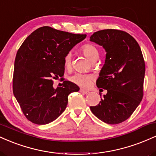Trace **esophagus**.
Wrapping results in <instances>:
<instances>
[{
    "label": "esophagus",
    "instance_id": "esophagus-1",
    "mask_svg": "<svg viewBox=\"0 0 156 156\" xmlns=\"http://www.w3.org/2000/svg\"><path fill=\"white\" fill-rule=\"evenodd\" d=\"M80 92L81 93H83V94H89V92L87 90H85V89H80Z\"/></svg>",
    "mask_w": 156,
    "mask_h": 156
}]
</instances>
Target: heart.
<instances>
[{
  "instance_id": "heart-1",
  "label": "heart",
  "mask_w": 156,
  "mask_h": 156,
  "mask_svg": "<svg viewBox=\"0 0 156 156\" xmlns=\"http://www.w3.org/2000/svg\"><path fill=\"white\" fill-rule=\"evenodd\" d=\"M80 51L91 62H94L99 57V51L94 44L87 43L83 44L80 48ZM64 65L66 69H69L72 66V54L67 53L64 57ZM94 77L89 74H82V73H76L69 77V80L76 85L83 88H89L92 85Z\"/></svg>"
}]
</instances>
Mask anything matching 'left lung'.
<instances>
[{
  "instance_id": "1",
  "label": "left lung",
  "mask_w": 156,
  "mask_h": 156,
  "mask_svg": "<svg viewBox=\"0 0 156 156\" xmlns=\"http://www.w3.org/2000/svg\"><path fill=\"white\" fill-rule=\"evenodd\" d=\"M90 41L106 52L96 84L107 90L103 98L100 94L99 104L90 109L104 122L119 124L131 116L142 100L145 64L141 48L132 36L117 29L94 32Z\"/></svg>"
}]
</instances>
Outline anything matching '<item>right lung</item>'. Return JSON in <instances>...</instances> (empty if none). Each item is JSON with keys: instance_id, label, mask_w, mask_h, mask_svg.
<instances>
[{"instance_id": "1", "label": "right lung", "mask_w": 156, "mask_h": 156, "mask_svg": "<svg viewBox=\"0 0 156 156\" xmlns=\"http://www.w3.org/2000/svg\"><path fill=\"white\" fill-rule=\"evenodd\" d=\"M86 37L43 26L21 44L15 61L13 92L31 122L45 125L55 120L65 110L68 95L79 91L76 84L68 80L56 89L53 83L64 76V55Z\"/></svg>"}]
</instances>
